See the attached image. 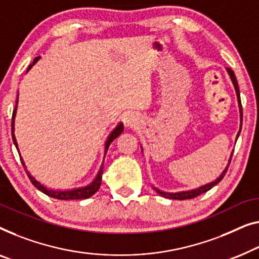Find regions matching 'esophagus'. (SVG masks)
Returning <instances> with one entry per match:
<instances>
[{"mask_svg":"<svg viewBox=\"0 0 259 259\" xmlns=\"http://www.w3.org/2000/svg\"><path fill=\"white\" fill-rule=\"evenodd\" d=\"M123 122H125V125L126 126H131L132 125V118H130V117H126L125 119H123Z\"/></svg>","mask_w":259,"mask_h":259,"instance_id":"1","label":"esophagus"}]
</instances>
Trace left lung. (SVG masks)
<instances>
[{
    "instance_id": "8db88e82",
    "label": "left lung",
    "mask_w": 259,
    "mask_h": 259,
    "mask_svg": "<svg viewBox=\"0 0 259 259\" xmlns=\"http://www.w3.org/2000/svg\"><path fill=\"white\" fill-rule=\"evenodd\" d=\"M227 70H228V73L230 74V78H231L232 83H234L235 90H236V95H237V99H238V104H239V112H241V128H239V132H241V130H242L243 111H242L241 97H239V89H238V84H237V80H236V76H235L234 71H232L231 69H229V67H228ZM239 132H238V134H237V138H238V136H239ZM231 157H232V153H231V156H230L229 163H228V166L226 167V169L223 170V173L221 174V176H220L219 179H216L215 181H213V182L208 183V185L200 187V188H197V189H195V190H189V192H181V193H163V192H160V190H159V189H156V188H154V189L156 190V193H159V194L161 195V196H163V197H166V198H170V200H180V201H182V200H188V198H194V197H196V196H198V195H201V194H203V193H207L208 190H210L213 186H216L217 183H219V182L221 181V180H222V179L224 178V175H226L227 170H228V168H229V164H230Z\"/></svg>"
}]
</instances>
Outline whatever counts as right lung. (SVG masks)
Instances as JSON below:
<instances>
[{
	"label": "right lung",
	"mask_w": 259,
	"mask_h": 259,
	"mask_svg": "<svg viewBox=\"0 0 259 259\" xmlns=\"http://www.w3.org/2000/svg\"><path fill=\"white\" fill-rule=\"evenodd\" d=\"M38 59H39V57H36L35 59H33V63H32V64L29 65L28 70L33 64H35V63L38 61ZM16 107H17V100H16V106H15V110L13 112V119H11V136H13V141H14L15 146H16V148H18L17 147V142H16V138H15V134H14V119H15V114H16ZM122 131H123L122 123H119V125L114 128L113 132L111 133V136L108 137V139H107V141H106V151H107L108 146L111 145V142L113 141L114 139H117L119 136H120V134L122 133ZM18 154H20V152H18ZM21 161H22V164H23V167L25 168V164L23 162V160H22V157H21ZM27 173H28V170H27ZM102 174H103V168L99 170L98 175H97V178L95 179V181H93L91 185H89L88 187H85V188L73 189V190H69V192H55V190L47 189L46 187L40 185L38 181H36V180L33 179L32 176L30 175L29 173H28V176H29L30 181H31L32 185L35 186L37 189H39L40 192L44 193L46 195H48V196L57 198V200H81V198L91 197L93 194H96L97 192H98L99 187H100V185H102Z\"/></svg>",
	"instance_id": "right-lung-1"
}]
</instances>
